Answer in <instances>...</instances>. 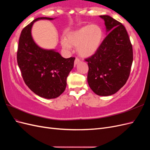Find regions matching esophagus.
Here are the masks:
<instances>
[{"mask_svg":"<svg viewBox=\"0 0 150 150\" xmlns=\"http://www.w3.org/2000/svg\"><path fill=\"white\" fill-rule=\"evenodd\" d=\"M79 62H80V60L78 58L76 57V58L75 59V61H74V66H76V64H78Z\"/></svg>","mask_w":150,"mask_h":150,"instance_id":"1","label":"esophagus"}]
</instances>
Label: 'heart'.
Listing matches in <instances>:
<instances>
[{"label":"heart","mask_w":150,"mask_h":150,"mask_svg":"<svg viewBox=\"0 0 150 150\" xmlns=\"http://www.w3.org/2000/svg\"><path fill=\"white\" fill-rule=\"evenodd\" d=\"M103 38V31L99 25H85L78 30L70 32L61 40L62 47L67 51L71 46H78L77 51L83 57H89L97 52Z\"/></svg>","instance_id":"b5f03b06"}]
</instances>
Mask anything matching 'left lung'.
Wrapping results in <instances>:
<instances>
[{"instance_id":"1","label":"left lung","mask_w":150,"mask_h":150,"mask_svg":"<svg viewBox=\"0 0 150 150\" xmlns=\"http://www.w3.org/2000/svg\"><path fill=\"white\" fill-rule=\"evenodd\" d=\"M104 21L106 35L94 55L88 59V83L98 96L117 93L128 80L133 62V48L128 33L121 23L109 16Z\"/></svg>"}]
</instances>
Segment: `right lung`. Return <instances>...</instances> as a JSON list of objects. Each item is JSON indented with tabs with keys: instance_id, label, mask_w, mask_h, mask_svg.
<instances>
[{
	"instance_id": "1",
	"label": "right lung",
	"mask_w": 150,
	"mask_h": 150,
	"mask_svg": "<svg viewBox=\"0 0 150 150\" xmlns=\"http://www.w3.org/2000/svg\"><path fill=\"white\" fill-rule=\"evenodd\" d=\"M55 18L39 17L22 30L17 50V64L29 88L46 99L59 97L66 88V79L74 67V57L64 58L55 49L39 47L33 39L32 28L39 20Z\"/></svg>"
}]
</instances>
